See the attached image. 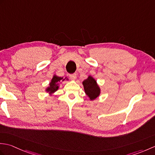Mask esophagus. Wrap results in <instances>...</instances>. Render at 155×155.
Segmentation results:
<instances>
[{"label":"esophagus","mask_w":155,"mask_h":155,"mask_svg":"<svg viewBox=\"0 0 155 155\" xmlns=\"http://www.w3.org/2000/svg\"><path fill=\"white\" fill-rule=\"evenodd\" d=\"M69 77H70V78H71V79L72 80H75L76 78H77V74H70L69 75Z\"/></svg>","instance_id":"esophagus-1"}]
</instances>
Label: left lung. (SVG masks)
Instances as JSON below:
<instances>
[{
    "label": "left lung",
    "mask_w": 155,
    "mask_h": 155,
    "mask_svg": "<svg viewBox=\"0 0 155 155\" xmlns=\"http://www.w3.org/2000/svg\"><path fill=\"white\" fill-rule=\"evenodd\" d=\"M85 93L90 98L91 100H94L100 94V88L98 87L97 82L92 77H88V78L83 82Z\"/></svg>",
    "instance_id": "8db88e82"
}]
</instances>
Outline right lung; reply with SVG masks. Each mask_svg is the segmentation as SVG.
Instances as JSON below:
<instances>
[{
	"label": "right lung",
	"instance_id": "1",
	"mask_svg": "<svg viewBox=\"0 0 155 155\" xmlns=\"http://www.w3.org/2000/svg\"><path fill=\"white\" fill-rule=\"evenodd\" d=\"M62 79V78L57 77V76H54L53 78L51 81V83H50V87H49L47 91L50 92V93H54L56 91L58 90V82H60ZM64 79L62 80L63 81Z\"/></svg>",
	"mask_w": 155,
	"mask_h": 155
}]
</instances>
